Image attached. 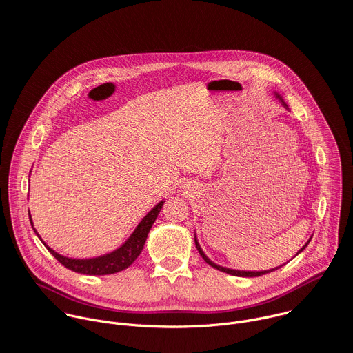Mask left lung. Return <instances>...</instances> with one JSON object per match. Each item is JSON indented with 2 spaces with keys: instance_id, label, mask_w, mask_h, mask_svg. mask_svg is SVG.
<instances>
[{
  "instance_id": "8db88e82",
  "label": "left lung",
  "mask_w": 353,
  "mask_h": 353,
  "mask_svg": "<svg viewBox=\"0 0 353 353\" xmlns=\"http://www.w3.org/2000/svg\"><path fill=\"white\" fill-rule=\"evenodd\" d=\"M284 103V101H283ZM194 242H196V248H197V250L201 254L202 258L205 259V262L206 263H209L212 268H214V269H217V270H220V272H224V273H228V274H232V276H239V277H258V276H262V274H266V273H270V272H273V270H276V269H279V268H276V269H270V270H263V272H243V270H232V269H227V268H223V266H219V265H216V263H213L205 254L201 250V248H200V245H199V242H197V238L194 239ZM308 245V242L304 245L302 248V250L305 249V246ZM301 250V252H302Z\"/></svg>"
}]
</instances>
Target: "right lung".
I'll return each mask as SVG.
<instances>
[{
  "mask_svg": "<svg viewBox=\"0 0 353 353\" xmlns=\"http://www.w3.org/2000/svg\"><path fill=\"white\" fill-rule=\"evenodd\" d=\"M163 203H164L163 201L159 202L151 212L141 220V223L139 224L136 231L132 234V236L128 239V242L122 248H119L115 252L105 254L103 256L91 258V259H73V258H68V256H63V255L54 252L46 243H43V245L59 263H62L65 268H68L73 272H77L81 274H91V276H103V274H112V273L121 272V270L126 269L128 266H130L136 261V258L140 255V252L144 248V243L147 241L152 224L154 223L159 212L161 210ZM30 221L32 224L31 214H30ZM35 234L38 235L37 231H35Z\"/></svg>",
  "mask_w": 353,
  "mask_h": 353,
  "instance_id": "add662e5",
  "label": "right lung"
}]
</instances>
